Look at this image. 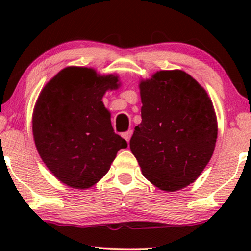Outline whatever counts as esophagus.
<instances>
[{
    "label": "esophagus",
    "mask_w": 251,
    "mask_h": 251,
    "mask_svg": "<svg viewBox=\"0 0 251 251\" xmlns=\"http://www.w3.org/2000/svg\"><path fill=\"white\" fill-rule=\"evenodd\" d=\"M131 136H132V131H131V130H129V131H126V132H125V133H123V135H122L123 138H125L128 143L130 142V138H131Z\"/></svg>",
    "instance_id": "1"
}]
</instances>
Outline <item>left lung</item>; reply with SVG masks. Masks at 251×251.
<instances>
[{"instance_id":"8db88e82","label":"left lung","mask_w":251,"mask_h":251,"mask_svg":"<svg viewBox=\"0 0 251 251\" xmlns=\"http://www.w3.org/2000/svg\"><path fill=\"white\" fill-rule=\"evenodd\" d=\"M142 122L130 150L144 177L166 192L194 183L210 161L218 126L211 99L190 74L159 71L139 83Z\"/></svg>"}]
</instances>
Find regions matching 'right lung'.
Returning a JSON list of instances; mask_svg holds the SVG:
<instances>
[{"mask_svg": "<svg viewBox=\"0 0 251 251\" xmlns=\"http://www.w3.org/2000/svg\"><path fill=\"white\" fill-rule=\"evenodd\" d=\"M120 87L115 74L71 66L54 75L34 106L33 137L41 159L54 177L87 190L107 174L119 150L128 144L116 135L101 101Z\"/></svg>", "mask_w": 251, "mask_h": 251, "instance_id": "add662e5", "label": "right lung"}]
</instances>
